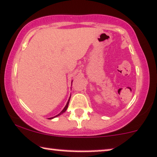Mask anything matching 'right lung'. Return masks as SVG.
I'll use <instances>...</instances> for the list:
<instances>
[{
	"mask_svg": "<svg viewBox=\"0 0 157 157\" xmlns=\"http://www.w3.org/2000/svg\"><path fill=\"white\" fill-rule=\"evenodd\" d=\"M70 99H71V97H70V98H69V100H68V101H67V104H66V106H64V108L63 109V110H62V112H60L59 114H58V115H56V116H54V117H50L49 119H53V118H54V117H58V116H59V115H62V114H63L64 112L66 111V110H67V107H68V104H69V102H70Z\"/></svg>",
	"mask_w": 157,
	"mask_h": 157,
	"instance_id": "right-lung-1",
	"label": "right lung"
}]
</instances>
